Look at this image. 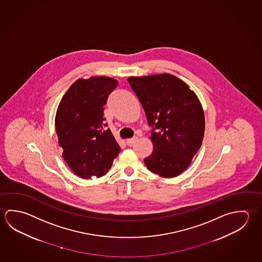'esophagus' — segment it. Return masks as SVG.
Returning a JSON list of instances; mask_svg holds the SVG:
<instances>
[{"mask_svg":"<svg viewBox=\"0 0 262 262\" xmlns=\"http://www.w3.org/2000/svg\"><path fill=\"white\" fill-rule=\"evenodd\" d=\"M136 140H137V137L130 138V139H128V140L126 141V143H127L128 146H132L133 143L136 142Z\"/></svg>","mask_w":262,"mask_h":262,"instance_id":"esophagus-1","label":"esophagus"}]
</instances>
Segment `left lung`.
Masks as SVG:
<instances>
[{"label":"left lung","mask_w":262,"mask_h":262,"mask_svg":"<svg viewBox=\"0 0 262 262\" xmlns=\"http://www.w3.org/2000/svg\"><path fill=\"white\" fill-rule=\"evenodd\" d=\"M128 82L152 128L154 150L144 164L163 178L179 176L202 146L205 120L201 102L187 83L172 74L129 77Z\"/></svg>","instance_id":"8db88e82"}]
</instances>
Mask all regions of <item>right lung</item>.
<instances>
[{"label":"right lung","mask_w":262,"mask_h":262,"mask_svg":"<svg viewBox=\"0 0 262 262\" xmlns=\"http://www.w3.org/2000/svg\"><path fill=\"white\" fill-rule=\"evenodd\" d=\"M117 85V80L105 76L78 79L58 106V142L65 162L82 179L105 176L120 151L104 118V106Z\"/></svg>","instance_id":"add662e5"}]
</instances>
